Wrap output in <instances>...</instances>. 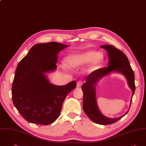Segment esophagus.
Segmentation results:
<instances>
[{
  "label": "esophagus",
  "instance_id": "esophagus-1",
  "mask_svg": "<svg viewBox=\"0 0 146 146\" xmlns=\"http://www.w3.org/2000/svg\"><path fill=\"white\" fill-rule=\"evenodd\" d=\"M82 81H78L77 82V88H80V87L82 86Z\"/></svg>",
  "mask_w": 146,
  "mask_h": 146
}]
</instances>
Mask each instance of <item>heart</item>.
<instances>
[{
  "mask_svg": "<svg viewBox=\"0 0 146 146\" xmlns=\"http://www.w3.org/2000/svg\"><path fill=\"white\" fill-rule=\"evenodd\" d=\"M103 61L104 55L103 54L93 50L83 52L72 53L65 58L66 66L72 69H77L90 62L88 67V70L89 72H92L97 69Z\"/></svg>",
  "mask_w": 146,
  "mask_h": 146,
  "instance_id": "b5f03b06",
  "label": "heart"
}]
</instances>
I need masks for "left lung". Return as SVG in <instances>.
I'll list each match as a JSON object with an SVG mask.
<instances>
[{
    "mask_svg": "<svg viewBox=\"0 0 146 146\" xmlns=\"http://www.w3.org/2000/svg\"><path fill=\"white\" fill-rule=\"evenodd\" d=\"M108 52L109 58L108 66L97 69L90 73L86 78V82L81 88L84 93L83 109L88 118L93 122L100 125H109L116 122L127 114L129 110L118 118H108L100 111L97 104L96 96V85L106 76L113 73L123 74L127 81L129 87L132 91L130 106L134 94L135 86L134 73L126 56L120 50L112 45L104 44L100 46Z\"/></svg>",
    "mask_w": 146,
    "mask_h": 146,
    "instance_id": "8db88e82",
    "label": "left lung"
}]
</instances>
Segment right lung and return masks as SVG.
<instances>
[{
  "label": "right lung",
  "mask_w": 146,
  "mask_h": 146,
  "mask_svg": "<svg viewBox=\"0 0 146 146\" xmlns=\"http://www.w3.org/2000/svg\"><path fill=\"white\" fill-rule=\"evenodd\" d=\"M69 46L56 42L38 43L19 63L12 87L15 107L30 123L48 125L58 118L67 95L76 88L73 81L50 83L47 73L56 70L58 55Z\"/></svg>",
  "instance_id": "obj_1"
}]
</instances>
